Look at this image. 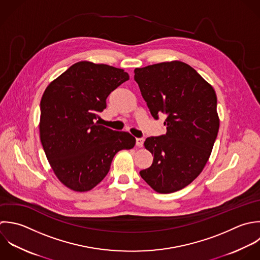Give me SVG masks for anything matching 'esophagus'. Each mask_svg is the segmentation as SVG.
Listing matches in <instances>:
<instances>
[{"label":"esophagus","mask_w":260,"mask_h":260,"mask_svg":"<svg viewBox=\"0 0 260 260\" xmlns=\"http://www.w3.org/2000/svg\"><path fill=\"white\" fill-rule=\"evenodd\" d=\"M136 143H137V146H138L139 148H142V147H143V144H144V139H143V138H138V139L136 140Z\"/></svg>","instance_id":"esophagus-1"}]
</instances>
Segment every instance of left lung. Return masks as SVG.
<instances>
[{
	"instance_id": "1",
	"label": "left lung",
	"mask_w": 260,
	"mask_h": 260,
	"mask_svg": "<svg viewBox=\"0 0 260 260\" xmlns=\"http://www.w3.org/2000/svg\"><path fill=\"white\" fill-rule=\"evenodd\" d=\"M135 80L152 116L167 115L166 134L144 143L154 159L141 177L159 193L175 192L201 174L211 156L220 126L216 92L179 60L137 68Z\"/></svg>"
}]
</instances>
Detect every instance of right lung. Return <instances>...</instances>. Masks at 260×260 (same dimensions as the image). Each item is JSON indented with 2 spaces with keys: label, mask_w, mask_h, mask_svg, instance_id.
Returning a JSON list of instances; mask_svg holds the SVG:
<instances>
[{
  "label": "right lung",
  "mask_w": 260,
  "mask_h": 260,
  "mask_svg": "<svg viewBox=\"0 0 260 260\" xmlns=\"http://www.w3.org/2000/svg\"><path fill=\"white\" fill-rule=\"evenodd\" d=\"M129 76L122 69L83 60L45 89L40 101V141L52 171L68 188L91 190L107 175L113 157L136 139L100 124L106 98Z\"/></svg>",
  "instance_id": "obj_1"
}]
</instances>
